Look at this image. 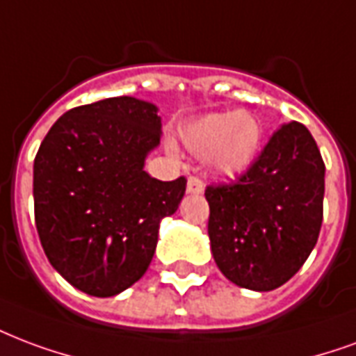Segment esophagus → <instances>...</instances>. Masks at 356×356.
<instances>
[{
	"label": "esophagus",
	"mask_w": 356,
	"mask_h": 356,
	"mask_svg": "<svg viewBox=\"0 0 356 356\" xmlns=\"http://www.w3.org/2000/svg\"><path fill=\"white\" fill-rule=\"evenodd\" d=\"M186 192H188V194H200V192H204V181H202L200 177H196V175L188 177Z\"/></svg>",
	"instance_id": "obj_1"
}]
</instances>
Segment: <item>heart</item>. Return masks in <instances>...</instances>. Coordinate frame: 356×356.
<instances>
[{"label":"heart","mask_w":356,"mask_h":356,"mask_svg":"<svg viewBox=\"0 0 356 356\" xmlns=\"http://www.w3.org/2000/svg\"><path fill=\"white\" fill-rule=\"evenodd\" d=\"M264 126L254 113H211L192 120L181 130V141L191 154L207 156L218 175L236 177L257 160Z\"/></svg>","instance_id":"heart-1"}]
</instances>
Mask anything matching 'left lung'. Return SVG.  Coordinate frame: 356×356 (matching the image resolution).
Listing matches in <instances>:
<instances>
[{
    "mask_svg": "<svg viewBox=\"0 0 356 356\" xmlns=\"http://www.w3.org/2000/svg\"><path fill=\"white\" fill-rule=\"evenodd\" d=\"M325 162L304 124L273 134L228 183L205 186L213 259L232 283L273 291L298 272L323 225Z\"/></svg>",
    "mask_w": 356,
    "mask_h": 356,
    "instance_id": "1",
    "label": "left lung"
}]
</instances>
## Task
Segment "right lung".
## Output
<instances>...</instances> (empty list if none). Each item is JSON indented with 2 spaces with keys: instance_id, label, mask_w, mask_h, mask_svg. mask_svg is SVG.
<instances>
[{
  "instance_id": "right-lung-1",
  "label": "right lung",
  "mask_w": 356,
  "mask_h": 356,
  "mask_svg": "<svg viewBox=\"0 0 356 356\" xmlns=\"http://www.w3.org/2000/svg\"><path fill=\"white\" fill-rule=\"evenodd\" d=\"M160 143L156 107L130 96L58 118L33 162V211L47 259L90 296H115L143 277L160 220L177 211L186 179L143 171Z\"/></svg>"
}]
</instances>
